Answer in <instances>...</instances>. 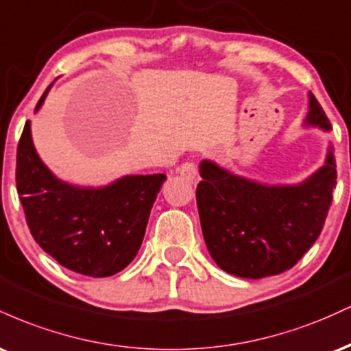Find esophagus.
<instances>
[{"instance_id": "esophagus-1", "label": "esophagus", "mask_w": 351, "mask_h": 351, "mask_svg": "<svg viewBox=\"0 0 351 351\" xmlns=\"http://www.w3.org/2000/svg\"><path fill=\"white\" fill-rule=\"evenodd\" d=\"M176 171H178L183 178L193 181L196 178V175H198V167H196V163L193 162H184L176 168Z\"/></svg>"}]
</instances>
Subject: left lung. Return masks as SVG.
Wrapping results in <instances>:
<instances>
[{
    "label": "left lung",
    "mask_w": 351,
    "mask_h": 351,
    "mask_svg": "<svg viewBox=\"0 0 351 351\" xmlns=\"http://www.w3.org/2000/svg\"><path fill=\"white\" fill-rule=\"evenodd\" d=\"M307 125H332L308 94ZM332 148L325 165L304 183L269 186L203 160L196 203L204 243L223 271L244 279L289 271L312 247L332 204L337 170Z\"/></svg>",
    "instance_id": "8db88e82"
}]
</instances>
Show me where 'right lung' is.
Masks as SVG:
<instances>
[{
    "mask_svg": "<svg viewBox=\"0 0 351 351\" xmlns=\"http://www.w3.org/2000/svg\"><path fill=\"white\" fill-rule=\"evenodd\" d=\"M165 180L167 175L156 173L77 188L56 178L41 162L29 120L18 143L16 188L31 234L60 265L88 277L114 276L134 261Z\"/></svg>",
    "mask_w": 351,
    "mask_h": 351,
    "instance_id": "add662e5",
    "label": "right lung"
}]
</instances>
